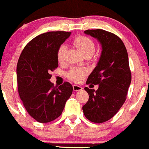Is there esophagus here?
<instances>
[{"label": "esophagus", "instance_id": "obj_1", "mask_svg": "<svg viewBox=\"0 0 149 149\" xmlns=\"http://www.w3.org/2000/svg\"><path fill=\"white\" fill-rule=\"evenodd\" d=\"M73 90L74 91H82V88L79 85H73Z\"/></svg>", "mask_w": 149, "mask_h": 149}]
</instances>
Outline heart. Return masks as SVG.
<instances>
[{
  "label": "heart",
  "mask_w": 149,
  "mask_h": 149,
  "mask_svg": "<svg viewBox=\"0 0 149 149\" xmlns=\"http://www.w3.org/2000/svg\"><path fill=\"white\" fill-rule=\"evenodd\" d=\"M73 44L80 51L84 56L91 57L95 51V44L91 38L84 35H79L73 40ZM67 46L65 45H61L57 51V60L58 62H62L64 59ZM88 71L84 69L72 68L67 73V77L73 82H79L83 79L84 77Z\"/></svg>",
  "instance_id": "heart-1"
}]
</instances>
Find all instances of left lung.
Instances as JSON below:
<instances>
[{
  "label": "left lung",
  "mask_w": 149,
  "mask_h": 149,
  "mask_svg": "<svg viewBox=\"0 0 149 149\" xmlns=\"http://www.w3.org/2000/svg\"><path fill=\"white\" fill-rule=\"evenodd\" d=\"M85 33L98 39L102 52L86 82L98 85V88L95 91L85 88L89 99L82 111L92 123H105L117 114L127 98L132 78L127 51L123 40L112 32L98 29H87Z\"/></svg>",
  "instance_id": "obj_1"
}]
</instances>
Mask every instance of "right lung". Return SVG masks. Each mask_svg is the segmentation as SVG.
I'll list each match as a JSON object with an SVG mask.
<instances>
[{
	"label": "right lung",
	"mask_w": 149,
	"mask_h": 149,
	"mask_svg": "<svg viewBox=\"0 0 149 149\" xmlns=\"http://www.w3.org/2000/svg\"><path fill=\"white\" fill-rule=\"evenodd\" d=\"M70 34L56 31L38 35L26 44L19 58V95L28 114L38 123H49L58 118L72 93L70 82L57 87L50 82V73L58 65V48Z\"/></svg>",
	"instance_id": "right-lung-1"
}]
</instances>
